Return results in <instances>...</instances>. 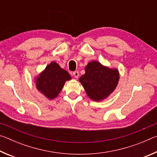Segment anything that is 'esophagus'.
I'll list each match as a JSON object with an SVG mask.
<instances>
[{
	"label": "esophagus",
	"instance_id": "esophagus-1",
	"mask_svg": "<svg viewBox=\"0 0 157 157\" xmlns=\"http://www.w3.org/2000/svg\"><path fill=\"white\" fill-rule=\"evenodd\" d=\"M73 74V75L75 78H78L79 77V72H78V71H74Z\"/></svg>",
	"mask_w": 157,
	"mask_h": 157
}]
</instances>
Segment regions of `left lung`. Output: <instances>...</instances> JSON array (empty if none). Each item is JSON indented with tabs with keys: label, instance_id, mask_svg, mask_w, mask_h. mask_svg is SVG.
Listing matches in <instances>:
<instances>
[{
	"label": "left lung",
	"instance_id": "left-lung-1",
	"mask_svg": "<svg viewBox=\"0 0 157 157\" xmlns=\"http://www.w3.org/2000/svg\"><path fill=\"white\" fill-rule=\"evenodd\" d=\"M119 80L117 69H111L100 62L93 61L85 67V74L79 81L86 94L94 101H100L108 97L116 89Z\"/></svg>",
	"mask_w": 157,
	"mask_h": 157
}]
</instances>
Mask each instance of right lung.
<instances>
[{"label":"right lung","instance_id":"1","mask_svg":"<svg viewBox=\"0 0 157 157\" xmlns=\"http://www.w3.org/2000/svg\"><path fill=\"white\" fill-rule=\"evenodd\" d=\"M71 79L67 71L52 62L36 79V86L49 100L56 98L63 89L66 81Z\"/></svg>","mask_w":157,"mask_h":157}]
</instances>
